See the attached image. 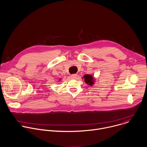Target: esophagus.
<instances>
[{"instance_id":"obj_1","label":"esophagus","mask_w":147,"mask_h":147,"mask_svg":"<svg viewBox=\"0 0 147 147\" xmlns=\"http://www.w3.org/2000/svg\"><path fill=\"white\" fill-rule=\"evenodd\" d=\"M77 75L76 74H71V78H76L77 77Z\"/></svg>"}]
</instances>
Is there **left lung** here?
<instances>
[{
    "mask_svg": "<svg viewBox=\"0 0 147 147\" xmlns=\"http://www.w3.org/2000/svg\"><path fill=\"white\" fill-rule=\"evenodd\" d=\"M84 78H85V82L86 84H88L89 85H92L93 84V78L92 76V75L90 74H86L84 76Z\"/></svg>",
    "mask_w": 147,
    "mask_h": 147,
    "instance_id": "8db88e82",
    "label": "left lung"
}]
</instances>
